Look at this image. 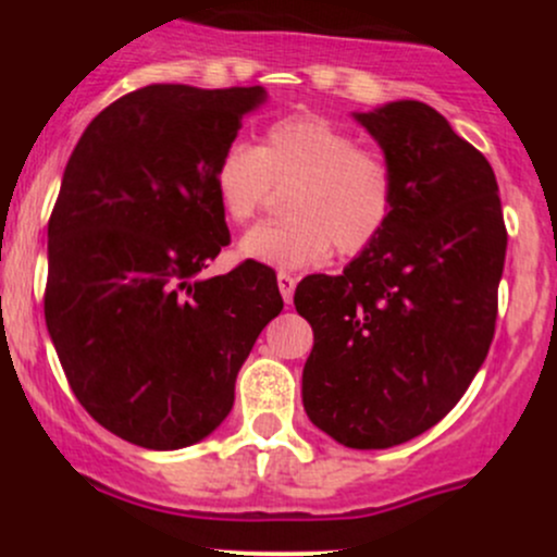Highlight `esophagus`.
Instances as JSON below:
<instances>
[{
  "instance_id": "esophagus-1",
  "label": "esophagus",
  "mask_w": 557,
  "mask_h": 557,
  "mask_svg": "<svg viewBox=\"0 0 557 557\" xmlns=\"http://www.w3.org/2000/svg\"><path fill=\"white\" fill-rule=\"evenodd\" d=\"M277 288H280V294H283L285 305H290V301H294V288H296V277H294V274L280 272L277 274Z\"/></svg>"
}]
</instances>
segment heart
I'll use <instances>...</instances> for the list:
<instances>
[{
    "mask_svg": "<svg viewBox=\"0 0 557 557\" xmlns=\"http://www.w3.org/2000/svg\"><path fill=\"white\" fill-rule=\"evenodd\" d=\"M212 183L232 223L252 221L274 188H288L283 201L288 218L250 228L239 243L245 258L277 269L312 267L329 256L331 245L342 256L367 250L396 207L391 164L320 115L274 121L258 148L228 145Z\"/></svg>",
    "mask_w": 557,
    "mask_h": 557,
    "instance_id": "heart-1",
    "label": "heart"
}]
</instances>
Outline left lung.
I'll list each match as a JSON object with an SVG mask.
<instances>
[{
    "label": "left lung",
    "mask_w": 557,
    "mask_h": 557,
    "mask_svg": "<svg viewBox=\"0 0 557 557\" xmlns=\"http://www.w3.org/2000/svg\"><path fill=\"white\" fill-rule=\"evenodd\" d=\"M356 121L383 148L396 207L345 272L296 288L314 334L301 401L339 445L385 450L440 423L480 372L507 226L487 159L434 107L401 99Z\"/></svg>",
    "instance_id": "8db88e82"
}]
</instances>
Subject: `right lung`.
<instances>
[{"instance_id":"add662e5","label":"right lung","mask_w":557,"mask_h":557,"mask_svg":"<svg viewBox=\"0 0 557 557\" xmlns=\"http://www.w3.org/2000/svg\"><path fill=\"white\" fill-rule=\"evenodd\" d=\"M263 102L261 86L156 83L104 107L66 161L45 323L77 401L132 445L180 450L210 436L283 310L263 263L201 274L232 239L215 166Z\"/></svg>"}]
</instances>
